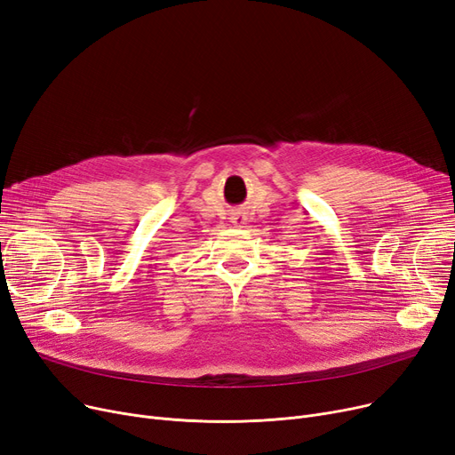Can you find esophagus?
Wrapping results in <instances>:
<instances>
[{
    "label": "esophagus",
    "mask_w": 455,
    "mask_h": 455,
    "mask_svg": "<svg viewBox=\"0 0 455 455\" xmlns=\"http://www.w3.org/2000/svg\"><path fill=\"white\" fill-rule=\"evenodd\" d=\"M245 221H247V218L243 213H234L232 215V223H234V227H243L245 225Z\"/></svg>",
    "instance_id": "1"
}]
</instances>
